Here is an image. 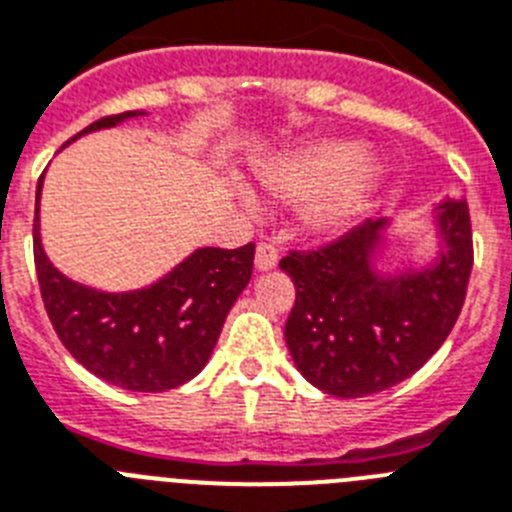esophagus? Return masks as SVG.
I'll use <instances>...</instances> for the list:
<instances>
[{
  "instance_id": "esophagus-1",
  "label": "esophagus",
  "mask_w": 512,
  "mask_h": 512,
  "mask_svg": "<svg viewBox=\"0 0 512 512\" xmlns=\"http://www.w3.org/2000/svg\"><path fill=\"white\" fill-rule=\"evenodd\" d=\"M278 265V249L273 247V244H260L255 252V268L260 270V273H265V270H273Z\"/></svg>"
}]
</instances>
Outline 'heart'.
Wrapping results in <instances>:
<instances>
[{
  "label": "heart",
  "mask_w": 512,
  "mask_h": 512,
  "mask_svg": "<svg viewBox=\"0 0 512 512\" xmlns=\"http://www.w3.org/2000/svg\"><path fill=\"white\" fill-rule=\"evenodd\" d=\"M351 140H320L270 161L263 169L265 190L283 203L307 206L315 231H338L362 210L380 179V163L362 158Z\"/></svg>",
  "instance_id": "b5f03b06"
}]
</instances>
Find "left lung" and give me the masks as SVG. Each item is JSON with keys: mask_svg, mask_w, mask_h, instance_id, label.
<instances>
[{"mask_svg": "<svg viewBox=\"0 0 512 512\" xmlns=\"http://www.w3.org/2000/svg\"><path fill=\"white\" fill-rule=\"evenodd\" d=\"M432 226L437 252L427 263L380 265L390 218L283 257L296 289L283 336L304 380L336 398H362L411 377L445 343L474 265L466 200L445 197Z\"/></svg>", "mask_w": 512, "mask_h": 512, "instance_id": "1", "label": "left lung"}]
</instances>
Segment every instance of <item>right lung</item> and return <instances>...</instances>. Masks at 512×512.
<instances>
[{"mask_svg": "<svg viewBox=\"0 0 512 512\" xmlns=\"http://www.w3.org/2000/svg\"><path fill=\"white\" fill-rule=\"evenodd\" d=\"M145 114L124 111L103 117L77 132L70 143ZM44 174L36 187L33 255L44 307L64 349L96 377L135 393H163L200 375L229 309L252 278L255 244L195 249L143 289H93L64 276L46 255L38 216Z\"/></svg>", "mask_w": 512, "mask_h": 512, "instance_id": "1", "label": "right lung"}]
</instances>
